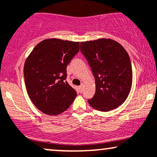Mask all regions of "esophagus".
<instances>
[{"label":"esophagus","instance_id":"esophagus-1","mask_svg":"<svg viewBox=\"0 0 157 157\" xmlns=\"http://www.w3.org/2000/svg\"><path fill=\"white\" fill-rule=\"evenodd\" d=\"M78 89H79V91H80V93H82V91H83V89H82V85H81L78 87Z\"/></svg>","mask_w":157,"mask_h":157}]
</instances>
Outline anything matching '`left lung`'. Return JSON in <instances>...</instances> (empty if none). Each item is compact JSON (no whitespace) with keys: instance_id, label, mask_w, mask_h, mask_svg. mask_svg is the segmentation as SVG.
Segmentation results:
<instances>
[{"instance_id":"8db88e82","label":"left lung","mask_w":157,"mask_h":157,"mask_svg":"<svg viewBox=\"0 0 157 157\" xmlns=\"http://www.w3.org/2000/svg\"><path fill=\"white\" fill-rule=\"evenodd\" d=\"M80 51L95 78L96 93L88 100L90 106L107 112L124 103L132 83L131 60L125 49L112 39H99L81 42Z\"/></svg>"}]
</instances>
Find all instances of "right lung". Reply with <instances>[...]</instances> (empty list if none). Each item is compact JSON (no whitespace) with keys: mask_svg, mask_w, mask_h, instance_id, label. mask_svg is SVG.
I'll return each instance as SVG.
<instances>
[{"mask_svg":"<svg viewBox=\"0 0 157 157\" xmlns=\"http://www.w3.org/2000/svg\"><path fill=\"white\" fill-rule=\"evenodd\" d=\"M80 50L79 42L45 39L32 50L24 65L26 90L32 102L45 114L69 108L77 92L67 81V67Z\"/></svg>","mask_w":157,"mask_h":157,"instance_id":"obj_1","label":"right lung"}]
</instances>
